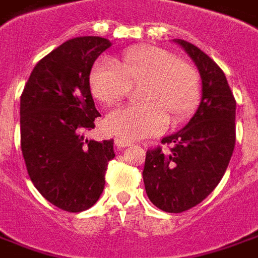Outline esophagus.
Segmentation results:
<instances>
[{"label": "esophagus", "instance_id": "1", "mask_svg": "<svg viewBox=\"0 0 258 258\" xmlns=\"http://www.w3.org/2000/svg\"><path fill=\"white\" fill-rule=\"evenodd\" d=\"M114 144H116L117 149H121V148L130 147V145H131V142L125 141V140H121V138H116V140H114Z\"/></svg>", "mask_w": 258, "mask_h": 258}]
</instances>
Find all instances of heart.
Instances as JSON below:
<instances>
[{
	"label": "heart",
	"instance_id": "heart-1",
	"mask_svg": "<svg viewBox=\"0 0 258 258\" xmlns=\"http://www.w3.org/2000/svg\"><path fill=\"white\" fill-rule=\"evenodd\" d=\"M144 103L117 107L104 118V130L133 141L165 131L169 121L179 124L191 116L200 99L197 70L165 48L140 46L127 50L121 67L111 58H100L92 67L89 86L102 104L124 99L131 85H141Z\"/></svg>",
	"mask_w": 258,
	"mask_h": 258
}]
</instances>
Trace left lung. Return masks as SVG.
<instances>
[{"label": "left lung", "instance_id": "8db88e82", "mask_svg": "<svg viewBox=\"0 0 258 258\" xmlns=\"http://www.w3.org/2000/svg\"><path fill=\"white\" fill-rule=\"evenodd\" d=\"M201 77L203 96L185 127L165 137L169 151L148 149L142 172L151 203L165 212L179 214L200 204L221 181L236 141V100L215 61L188 41L176 39Z\"/></svg>", "mask_w": 258, "mask_h": 258}]
</instances>
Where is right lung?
<instances>
[{"label": "right lung", "mask_w": 258, "mask_h": 258, "mask_svg": "<svg viewBox=\"0 0 258 258\" xmlns=\"http://www.w3.org/2000/svg\"><path fill=\"white\" fill-rule=\"evenodd\" d=\"M111 43L82 36L41 58L21 96V148L29 177L43 197L60 210L91 208L104 188L113 140H85L100 113L92 99L93 62Z\"/></svg>", "instance_id": "1"}]
</instances>
